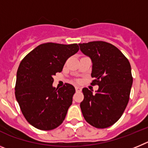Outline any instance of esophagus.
I'll list each match as a JSON object with an SVG mask.
<instances>
[{
  "label": "esophagus",
  "instance_id": "1",
  "mask_svg": "<svg viewBox=\"0 0 148 148\" xmlns=\"http://www.w3.org/2000/svg\"><path fill=\"white\" fill-rule=\"evenodd\" d=\"M75 88V90H76L77 92H80L81 90H82V88H81L80 87H77V86H76Z\"/></svg>",
  "mask_w": 148,
  "mask_h": 148
}]
</instances>
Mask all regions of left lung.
Returning a JSON list of instances; mask_svg holds the SVG:
<instances>
[{
    "label": "left lung",
    "mask_w": 148,
    "mask_h": 148,
    "mask_svg": "<svg viewBox=\"0 0 148 148\" xmlns=\"http://www.w3.org/2000/svg\"><path fill=\"white\" fill-rule=\"evenodd\" d=\"M80 49L92 61V90H82L84 100L80 104L84 118L96 128L113 125L122 116L130 99L133 84L131 66L127 58L113 44L92 41L78 44Z\"/></svg>",
    "instance_id": "8db88e82"
}]
</instances>
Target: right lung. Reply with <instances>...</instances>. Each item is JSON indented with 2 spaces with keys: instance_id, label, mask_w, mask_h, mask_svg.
<instances>
[{
  "instance_id": "right-lung-1",
  "label": "right lung",
  "mask_w": 148,
  "mask_h": 148,
  "mask_svg": "<svg viewBox=\"0 0 148 148\" xmlns=\"http://www.w3.org/2000/svg\"><path fill=\"white\" fill-rule=\"evenodd\" d=\"M79 49L77 44L45 43L24 57L17 72L15 98L27 121L35 128L53 130L66 117L75 87L53 86V75L62 71L68 58Z\"/></svg>"
}]
</instances>
